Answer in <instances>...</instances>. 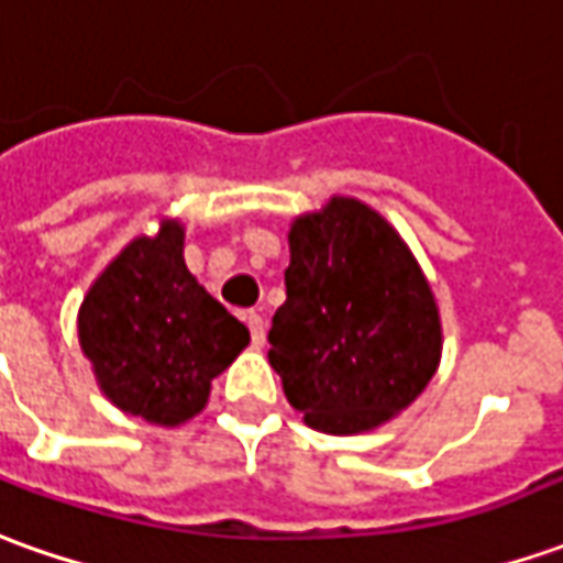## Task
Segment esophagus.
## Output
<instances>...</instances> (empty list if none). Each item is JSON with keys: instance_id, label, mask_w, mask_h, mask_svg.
I'll return each instance as SVG.
<instances>
[{"instance_id": "obj_1", "label": "esophagus", "mask_w": 563, "mask_h": 563, "mask_svg": "<svg viewBox=\"0 0 563 563\" xmlns=\"http://www.w3.org/2000/svg\"><path fill=\"white\" fill-rule=\"evenodd\" d=\"M246 323H250L252 345H255V347L265 345V320H262V313L250 311V313H246Z\"/></svg>"}]
</instances>
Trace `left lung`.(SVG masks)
Instances as JSON below:
<instances>
[{"instance_id": "1", "label": "left lung", "mask_w": 563, "mask_h": 563, "mask_svg": "<svg viewBox=\"0 0 563 563\" xmlns=\"http://www.w3.org/2000/svg\"><path fill=\"white\" fill-rule=\"evenodd\" d=\"M267 342L286 400L327 434L373 431L407 410L443 345L419 262L376 209L351 197L292 221L286 301Z\"/></svg>"}]
</instances>
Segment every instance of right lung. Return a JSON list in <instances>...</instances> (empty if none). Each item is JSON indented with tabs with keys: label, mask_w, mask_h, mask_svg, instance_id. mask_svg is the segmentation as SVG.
Returning <instances> with one entry per match:
<instances>
[{
	"label": "right lung",
	"mask_w": 563,
	"mask_h": 563,
	"mask_svg": "<svg viewBox=\"0 0 563 563\" xmlns=\"http://www.w3.org/2000/svg\"><path fill=\"white\" fill-rule=\"evenodd\" d=\"M79 345L113 407L151 426H181L250 345V330L185 265V228L135 236L91 283Z\"/></svg>",
	"instance_id": "add662e5"
}]
</instances>
